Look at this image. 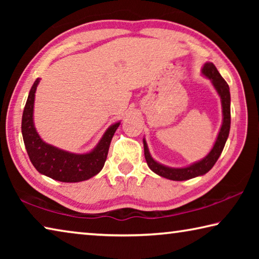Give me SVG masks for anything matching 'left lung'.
I'll use <instances>...</instances> for the list:
<instances>
[{
    "label": "left lung",
    "instance_id": "1",
    "mask_svg": "<svg viewBox=\"0 0 259 259\" xmlns=\"http://www.w3.org/2000/svg\"><path fill=\"white\" fill-rule=\"evenodd\" d=\"M202 74L211 81L212 85L222 99V107H223V123L217 136L216 142L212 150L209 152V154L204 159L200 160L195 163H193L185 168H170L156 162L150 154L148 151L146 140L143 139L144 143V154L147 162V165L153 172L159 175L161 177H164L170 181H187V179L202 176L207 174L210 169L212 168L216 163L219 155L222 154L224 150L225 143L229 137L230 128H231V95L230 88L226 81L222 77L221 74L217 71L216 66L212 63H205L202 67Z\"/></svg>",
    "mask_w": 259,
    "mask_h": 259
}]
</instances>
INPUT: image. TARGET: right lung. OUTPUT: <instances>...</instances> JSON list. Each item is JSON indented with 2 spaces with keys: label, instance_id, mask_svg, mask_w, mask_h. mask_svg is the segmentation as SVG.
<instances>
[{
  "label": "right lung",
  "instance_id": "right-lung-1",
  "mask_svg": "<svg viewBox=\"0 0 259 259\" xmlns=\"http://www.w3.org/2000/svg\"><path fill=\"white\" fill-rule=\"evenodd\" d=\"M38 82L40 78H36L29 91L21 120V134L30 162L40 174L64 183L83 182L96 176L107 159L111 140L120 122L109 126L97 146L84 154L63 151L47 144L38 136L33 121L34 99Z\"/></svg>",
  "mask_w": 259,
  "mask_h": 259
}]
</instances>
